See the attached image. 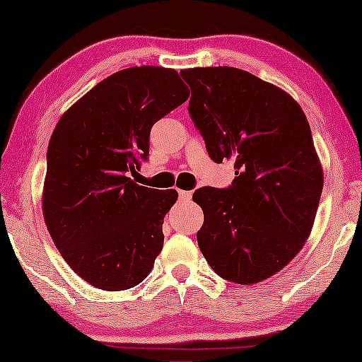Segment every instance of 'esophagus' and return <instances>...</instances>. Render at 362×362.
<instances>
[{"instance_id": "1", "label": "esophagus", "mask_w": 362, "mask_h": 362, "mask_svg": "<svg viewBox=\"0 0 362 362\" xmlns=\"http://www.w3.org/2000/svg\"><path fill=\"white\" fill-rule=\"evenodd\" d=\"M177 194H180V199H181V201H189L191 197H192V192H191V191H182V189H180V191H177Z\"/></svg>"}]
</instances>
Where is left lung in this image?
Segmentation results:
<instances>
[{
  "label": "left lung",
  "mask_w": 362,
  "mask_h": 362,
  "mask_svg": "<svg viewBox=\"0 0 362 362\" xmlns=\"http://www.w3.org/2000/svg\"><path fill=\"white\" fill-rule=\"evenodd\" d=\"M181 77L211 160L235 161L232 186L192 194L204 212L197 244L222 279L259 284L293 260L318 211L323 170L308 120L293 97L240 69L194 67Z\"/></svg>",
  "instance_id": "left-lung-1"
}]
</instances>
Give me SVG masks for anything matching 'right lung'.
<instances>
[{
	"instance_id": "obj_1",
	"label": "right lung",
	"mask_w": 362,
	"mask_h": 362,
	"mask_svg": "<svg viewBox=\"0 0 362 362\" xmlns=\"http://www.w3.org/2000/svg\"><path fill=\"white\" fill-rule=\"evenodd\" d=\"M189 97L175 69L141 66L103 78L74 103L47 148L42 214L62 259L100 290L132 288L163 249L176 189L133 182L155 123Z\"/></svg>"
}]
</instances>
